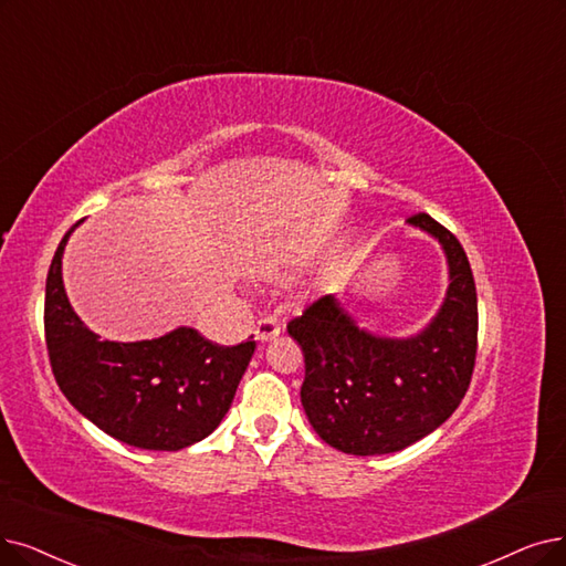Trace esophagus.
<instances>
[{
  "label": "esophagus",
  "mask_w": 566,
  "mask_h": 566,
  "mask_svg": "<svg viewBox=\"0 0 566 566\" xmlns=\"http://www.w3.org/2000/svg\"><path fill=\"white\" fill-rule=\"evenodd\" d=\"M281 334V325L274 321V318H260L258 325H255V338L258 342H271V338H276Z\"/></svg>",
  "instance_id": "1"
}]
</instances>
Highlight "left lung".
<instances>
[{
    "instance_id": "1",
    "label": "left lung",
    "mask_w": 566,
    "mask_h": 566,
    "mask_svg": "<svg viewBox=\"0 0 566 566\" xmlns=\"http://www.w3.org/2000/svg\"><path fill=\"white\" fill-rule=\"evenodd\" d=\"M409 224L439 241L446 297L420 332L359 327L334 295L287 325L304 350L302 406L318 437L348 455H386L441 427L467 395L476 361L479 304L464 248L427 213Z\"/></svg>"
}]
</instances>
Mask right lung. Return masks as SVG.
<instances>
[{
    "label": "right lung",
    "mask_w": 566,
    "mask_h": 566,
    "mask_svg": "<svg viewBox=\"0 0 566 566\" xmlns=\"http://www.w3.org/2000/svg\"><path fill=\"white\" fill-rule=\"evenodd\" d=\"M60 241L46 279V346L55 380L102 432L142 450H180L207 439L230 411L255 353L248 338L218 346L192 327L144 342H108L87 329L66 297Z\"/></svg>",
    "instance_id": "right-lung-1"
}]
</instances>
